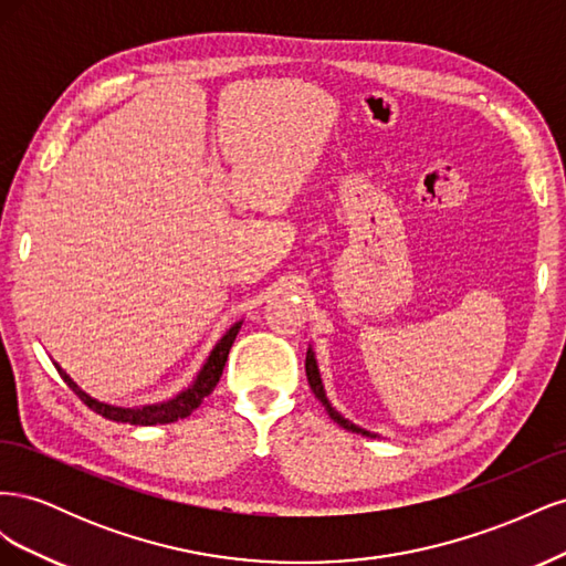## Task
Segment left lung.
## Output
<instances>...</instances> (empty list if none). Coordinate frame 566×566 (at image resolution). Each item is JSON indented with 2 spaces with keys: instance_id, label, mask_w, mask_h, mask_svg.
I'll return each instance as SVG.
<instances>
[{
  "instance_id": "obj_1",
  "label": "left lung",
  "mask_w": 566,
  "mask_h": 566,
  "mask_svg": "<svg viewBox=\"0 0 566 566\" xmlns=\"http://www.w3.org/2000/svg\"><path fill=\"white\" fill-rule=\"evenodd\" d=\"M306 380H310V385H312V391L316 394V399L325 406V410H328V416L337 422V424H342L345 427V430H352V432H361V434H366V437H375V434H370V432H366V430H361V427H356V424H352L349 420H345L342 418L337 410L328 403V399H325V391H323V385H321V375H318V368H316V358H314V354H312V349L306 352Z\"/></svg>"
}]
</instances>
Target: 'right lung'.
<instances>
[{
  "mask_svg": "<svg viewBox=\"0 0 566 566\" xmlns=\"http://www.w3.org/2000/svg\"><path fill=\"white\" fill-rule=\"evenodd\" d=\"M241 331V323H235L233 328L219 339V345L212 349L208 364L202 366L198 380L191 385V389L181 391L177 399L172 401H165V403H156V406H144V408H117V406H108V403H101L96 399H92L90 394H84L67 375L56 366V370L61 373L63 382L71 387L77 397L87 403L94 413H98L101 418L106 420H115V422H129V424H165V422H175V420H184L193 413V410L202 403V399L212 394V389L217 387L221 373H224L227 366V358L231 352L233 339Z\"/></svg>",
  "mask_w": 566,
  "mask_h": 566,
  "instance_id": "right-lung-1",
  "label": "right lung"
}]
</instances>
